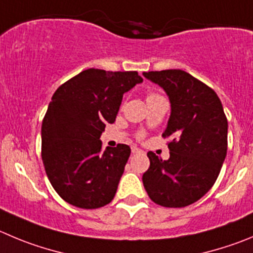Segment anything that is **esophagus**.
<instances>
[{"label":"esophagus","instance_id":"esophagus-1","mask_svg":"<svg viewBox=\"0 0 253 253\" xmlns=\"http://www.w3.org/2000/svg\"><path fill=\"white\" fill-rule=\"evenodd\" d=\"M142 152H143V151L140 150L138 147H134V146L132 147V153H142Z\"/></svg>","mask_w":253,"mask_h":253}]
</instances>
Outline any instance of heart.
<instances>
[{
    "mask_svg": "<svg viewBox=\"0 0 253 253\" xmlns=\"http://www.w3.org/2000/svg\"><path fill=\"white\" fill-rule=\"evenodd\" d=\"M155 96H159V94H156V93H148L147 98H151V97H155ZM138 137H142V133H140V136Z\"/></svg>",
    "mask_w": 253,
    "mask_h": 253,
    "instance_id": "heart-1",
    "label": "heart"
}]
</instances>
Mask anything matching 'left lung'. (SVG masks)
Wrapping results in <instances>:
<instances>
[{
	"label": "left lung",
	"instance_id": "1",
	"mask_svg": "<svg viewBox=\"0 0 253 253\" xmlns=\"http://www.w3.org/2000/svg\"><path fill=\"white\" fill-rule=\"evenodd\" d=\"M166 91L171 116L164 138L169 159L148 152L150 169L142 182L155 204L186 207L216 182L227 153V119L216 92L182 70L143 72Z\"/></svg>",
	"mask_w": 253,
	"mask_h": 253
}]
</instances>
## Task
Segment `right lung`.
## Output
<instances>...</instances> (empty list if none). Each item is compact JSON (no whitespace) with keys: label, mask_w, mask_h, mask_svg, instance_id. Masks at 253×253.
<instances>
[{"label":"right lung","mask_w":253,"mask_h":253,"mask_svg":"<svg viewBox=\"0 0 253 253\" xmlns=\"http://www.w3.org/2000/svg\"><path fill=\"white\" fill-rule=\"evenodd\" d=\"M143 80L136 71L88 68L61 84L42 121V161L52 187L72 206L93 210L113 200L131 153L127 145L102 151L125 92Z\"/></svg>","instance_id":"1"}]
</instances>
